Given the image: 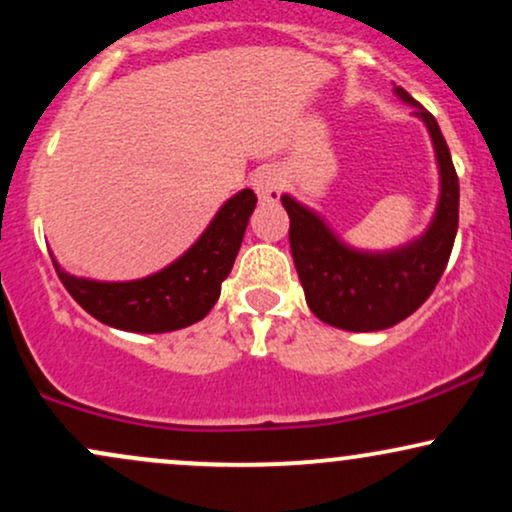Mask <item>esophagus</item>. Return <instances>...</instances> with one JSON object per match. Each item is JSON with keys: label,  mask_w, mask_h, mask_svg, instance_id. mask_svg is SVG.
<instances>
[{"label": "esophagus", "mask_w": 512, "mask_h": 512, "mask_svg": "<svg viewBox=\"0 0 512 512\" xmlns=\"http://www.w3.org/2000/svg\"><path fill=\"white\" fill-rule=\"evenodd\" d=\"M252 187H255L257 197H260L262 202H276L281 190H284V175H281L279 168L264 166L252 175Z\"/></svg>", "instance_id": "1"}]
</instances>
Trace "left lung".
<instances>
[{
	"instance_id": "left-lung-1",
	"label": "left lung",
	"mask_w": 512,
	"mask_h": 512,
	"mask_svg": "<svg viewBox=\"0 0 512 512\" xmlns=\"http://www.w3.org/2000/svg\"><path fill=\"white\" fill-rule=\"evenodd\" d=\"M428 129L438 166V204L424 233L390 250H361L296 197L281 195L291 219L289 240L305 303L327 325L346 332H380L407 320L431 296L457 236L460 182L436 117L395 86Z\"/></svg>"
}]
</instances>
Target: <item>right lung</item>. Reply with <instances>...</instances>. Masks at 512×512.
<instances>
[{
  "label": "right lung",
  "mask_w": 512,
  "mask_h": 512,
  "mask_svg": "<svg viewBox=\"0 0 512 512\" xmlns=\"http://www.w3.org/2000/svg\"><path fill=\"white\" fill-rule=\"evenodd\" d=\"M257 197L250 187L221 204L202 236L178 260L132 281H98L74 276L52 255L64 289L88 315L115 330L163 334L207 317L231 274Z\"/></svg>",
  "instance_id": "add662e5"
}]
</instances>
